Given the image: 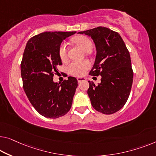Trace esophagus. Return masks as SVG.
I'll return each mask as SVG.
<instances>
[{
	"instance_id": "esophagus-1",
	"label": "esophagus",
	"mask_w": 156,
	"mask_h": 156,
	"mask_svg": "<svg viewBox=\"0 0 156 156\" xmlns=\"http://www.w3.org/2000/svg\"><path fill=\"white\" fill-rule=\"evenodd\" d=\"M77 80H78V83H81V82H83V81H85L86 79L83 77H78V78H77Z\"/></svg>"
}]
</instances>
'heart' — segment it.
<instances>
[{
	"label": "heart",
	"mask_w": 156,
	"mask_h": 156,
	"mask_svg": "<svg viewBox=\"0 0 156 156\" xmlns=\"http://www.w3.org/2000/svg\"><path fill=\"white\" fill-rule=\"evenodd\" d=\"M72 41L85 52H89L92 48L93 44L92 41L85 36L80 35V36L74 37L72 39ZM67 52H68L67 45L65 43H61L58 50V53H59L60 59L62 62L66 61ZM90 62L87 60H85L80 62H71L67 66L66 69L68 73L71 75L74 76H83L85 75L86 71L90 69Z\"/></svg>",
	"instance_id": "1"
}]
</instances>
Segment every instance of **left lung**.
Instances as JSON below:
<instances>
[{"mask_svg": "<svg viewBox=\"0 0 156 156\" xmlns=\"http://www.w3.org/2000/svg\"><path fill=\"white\" fill-rule=\"evenodd\" d=\"M92 37L97 57L90 75L101 76V83L89 81L87 94L95 110L104 114H113L126 103L133 82V70L129 50L118 32L98 27L80 31Z\"/></svg>", "mask_w": 156, "mask_h": 156, "instance_id": "left-lung-1", "label": "left lung"}]
</instances>
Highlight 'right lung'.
I'll list each match as a JSON object with an SVG mask.
<instances>
[{
  "label": "right lung",
  "mask_w": 156,
  "mask_h": 156,
  "mask_svg": "<svg viewBox=\"0 0 156 156\" xmlns=\"http://www.w3.org/2000/svg\"><path fill=\"white\" fill-rule=\"evenodd\" d=\"M76 31H48L28 41L21 62L23 88L32 106L44 117L58 118L71 107L78 80L69 76L61 84L53 82L62 65L58 50L62 42Z\"/></svg>",
  "instance_id": "obj_1"
}]
</instances>
